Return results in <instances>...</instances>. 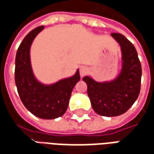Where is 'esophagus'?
I'll list each match as a JSON object with an SVG mask.
<instances>
[{
  "instance_id": "obj_1",
  "label": "esophagus",
  "mask_w": 154,
  "mask_h": 154,
  "mask_svg": "<svg viewBox=\"0 0 154 154\" xmlns=\"http://www.w3.org/2000/svg\"><path fill=\"white\" fill-rule=\"evenodd\" d=\"M88 72V68L86 67H82L80 68V76L82 77H83L86 76V74Z\"/></svg>"
}]
</instances>
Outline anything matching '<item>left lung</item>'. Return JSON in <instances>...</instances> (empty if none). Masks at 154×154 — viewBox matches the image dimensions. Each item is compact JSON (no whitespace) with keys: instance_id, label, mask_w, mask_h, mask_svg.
I'll list each match as a JSON object with an SVG mask.
<instances>
[{"instance_id":"1","label":"left lung","mask_w":154,"mask_h":154,"mask_svg":"<svg viewBox=\"0 0 154 154\" xmlns=\"http://www.w3.org/2000/svg\"><path fill=\"white\" fill-rule=\"evenodd\" d=\"M110 35L121 51V67L118 75L105 82H97L91 76L83 77L93 110L106 117L120 116L132 106L139 95L142 76L141 64L132 43L121 34Z\"/></svg>"}]
</instances>
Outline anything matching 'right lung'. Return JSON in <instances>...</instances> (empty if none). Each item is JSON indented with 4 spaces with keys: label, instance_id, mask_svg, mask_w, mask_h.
<instances>
[{
    "label": "right lung",
    "instance_id": "right-lung-1",
    "mask_svg": "<svg viewBox=\"0 0 154 154\" xmlns=\"http://www.w3.org/2000/svg\"><path fill=\"white\" fill-rule=\"evenodd\" d=\"M44 29H33L23 39L15 57V81L19 96L25 108L40 119H53L60 117L69 104L71 94L80 80L79 69L72 77L51 84L41 82L32 68L30 48L35 37Z\"/></svg>",
    "mask_w": 154,
    "mask_h": 154
}]
</instances>
